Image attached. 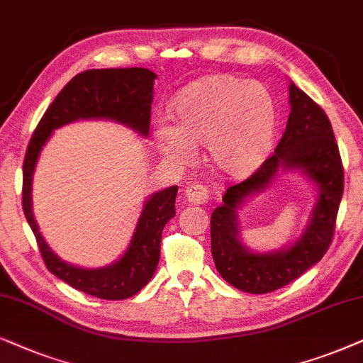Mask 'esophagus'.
Instances as JSON below:
<instances>
[{"label":"esophagus","mask_w":363,"mask_h":363,"mask_svg":"<svg viewBox=\"0 0 363 363\" xmlns=\"http://www.w3.org/2000/svg\"><path fill=\"white\" fill-rule=\"evenodd\" d=\"M209 187L204 184H191L186 189V199L189 204H206L209 201Z\"/></svg>","instance_id":"esophagus-1"}]
</instances>
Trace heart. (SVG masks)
Listing matches in <instances>:
<instances>
[{
	"mask_svg": "<svg viewBox=\"0 0 363 363\" xmlns=\"http://www.w3.org/2000/svg\"><path fill=\"white\" fill-rule=\"evenodd\" d=\"M176 125L157 121L154 136L164 156L189 164L206 144L216 172L240 177L254 171L272 147L274 103L260 84L229 74L206 76L187 86L172 108Z\"/></svg>",
	"mask_w": 363,
	"mask_h": 363,
	"instance_id": "1",
	"label": "heart"
}]
</instances>
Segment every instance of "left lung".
<instances>
[{"label":"left lung","mask_w":363,"mask_h":363,"mask_svg":"<svg viewBox=\"0 0 363 363\" xmlns=\"http://www.w3.org/2000/svg\"><path fill=\"white\" fill-rule=\"evenodd\" d=\"M291 114L272 156L239 184L227 187L222 206L211 216V250L220 277L239 291L267 294L287 286L317 264L330 247L344 194V166L325 111L291 84ZM303 168L321 187L306 234L292 248L274 255L249 253L237 239L235 209L262 189L280 166Z\"/></svg>","instance_id":"obj_1"}]
</instances>
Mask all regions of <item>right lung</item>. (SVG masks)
Returning <instances> with one entry per match:
<instances>
[{
	"instance_id": "add662e5",
	"label": "right lung",
	"mask_w": 363,
	"mask_h": 363,
	"mask_svg": "<svg viewBox=\"0 0 363 363\" xmlns=\"http://www.w3.org/2000/svg\"><path fill=\"white\" fill-rule=\"evenodd\" d=\"M154 79L156 74L144 67L88 69L76 74L43 114L23 162V211L48 270L76 291L106 301L136 296L156 272L164 225L176 216L177 186L151 196L139 217L131 244L118 262L104 269L88 270L62 262L41 238L31 212L33 171L51 133L71 121L108 118L131 125L146 136L151 124Z\"/></svg>"
}]
</instances>
